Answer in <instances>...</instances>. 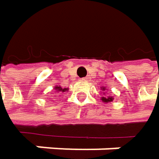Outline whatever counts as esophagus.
I'll list each match as a JSON object with an SVG mask.
<instances>
[{"instance_id": "esophagus-1", "label": "esophagus", "mask_w": 159, "mask_h": 159, "mask_svg": "<svg viewBox=\"0 0 159 159\" xmlns=\"http://www.w3.org/2000/svg\"><path fill=\"white\" fill-rule=\"evenodd\" d=\"M84 81H90V77H89V76H86V77L84 78Z\"/></svg>"}]
</instances>
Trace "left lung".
I'll return each instance as SVG.
<instances>
[{"mask_svg":"<svg viewBox=\"0 0 159 159\" xmlns=\"http://www.w3.org/2000/svg\"><path fill=\"white\" fill-rule=\"evenodd\" d=\"M102 90H106V88H103ZM103 95H105V93H103ZM101 100L103 102H105V103H109V102L113 101V98L110 97V96H108V97H101Z\"/></svg>","mask_w":159,"mask_h":159,"instance_id":"8db88e82","label":"left lung"}]
</instances>
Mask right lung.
Returning <instances> with one entry per match:
<instances>
[{
    "label": "right lung",
    "mask_w": 159,
    "mask_h": 159,
    "mask_svg": "<svg viewBox=\"0 0 159 159\" xmlns=\"http://www.w3.org/2000/svg\"><path fill=\"white\" fill-rule=\"evenodd\" d=\"M54 88H55L56 92H65V91H67V88H61V86H55Z\"/></svg>",
    "instance_id": "1"
}]
</instances>
